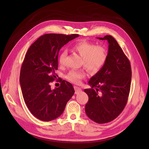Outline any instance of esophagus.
Wrapping results in <instances>:
<instances>
[{"mask_svg":"<svg viewBox=\"0 0 149 149\" xmlns=\"http://www.w3.org/2000/svg\"><path fill=\"white\" fill-rule=\"evenodd\" d=\"M74 90H75V94H78L79 93H80L82 91L81 88L77 86H74Z\"/></svg>","mask_w":149,"mask_h":149,"instance_id":"esophagus-1","label":"esophagus"}]
</instances>
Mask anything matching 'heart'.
<instances>
[{
	"label": "heart",
	"mask_w": 149,
	"mask_h": 149,
	"mask_svg": "<svg viewBox=\"0 0 149 149\" xmlns=\"http://www.w3.org/2000/svg\"><path fill=\"white\" fill-rule=\"evenodd\" d=\"M72 49L82 57L81 64L91 73L99 72L106 62L107 52L106 47L102 45H95L92 42L81 41L75 43L72 46ZM66 54L67 53L65 50L60 54L59 56L60 65H64ZM85 76L86 73L83 70H72L66 74V78L72 83L79 84Z\"/></svg>",
	"instance_id": "b5f03b06"
}]
</instances>
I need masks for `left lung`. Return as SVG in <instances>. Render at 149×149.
<instances>
[{
    "mask_svg": "<svg viewBox=\"0 0 149 149\" xmlns=\"http://www.w3.org/2000/svg\"><path fill=\"white\" fill-rule=\"evenodd\" d=\"M97 38L108 42L107 58L103 67L88 81L91 88L84 90L89 98L85 111L93 122L105 123L115 119L124 109L132 72L130 62L113 37Z\"/></svg>",
    "mask_w": 149,
    "mask_h": 149,
    "instance_id": "1",
    "label": "left lung"
}]
</instances>
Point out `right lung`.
<instances>
[{"mask_svg":"<svg viewBox=\"0 0 149 149\" xmlns=\"http://www.w3.org/2000/svg\"><path fill=\"white\" fill-rule=\"evenodd\" d=\"M78 36L44 34L30 46L25 56L20 75L22 95L31 113L42 121H51L61 115L75 93L68 81L61 79L60 86L54 90L50 83L56 78L60 49Z\"/></svg>","mask_w":149,"mask_h":149,"instance_id":"add662e5","label":"right lung"}]
</instances>
